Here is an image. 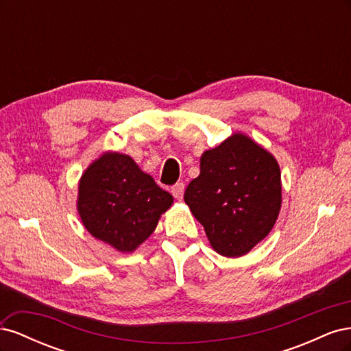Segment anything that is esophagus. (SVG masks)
I'll return each instance as SVG.
<instances>
[{
  "label": "esophagus",
  "instance_id": "34e87169",
  "mask_svg": "<svg viewBox=\"0 0 351 351\" xmlns=\"http://www.w3.org/2000/svg\"><path fill=\"white\" fill-rule=\"evenodd\" d=\"M171 193L176 199L182 200L183 199V195H184V184L183 183H177L171 187Z\"/></svg>",
  "mask_w": 351,
  "mask_h": 351
}]
</instances>
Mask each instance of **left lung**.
<instances>
[{
    "mask_svg": "<svg viewBox=\"0 0 351 351\" xmlns=\"http://www.w3.org/2000/svg\"><path fill=\"white\" fill-rule=\"evenodd\" d=\"M184 202L204 226L210 246L239 258L269 234L281 208V173L275 158L236 133L200 158V174Z\"/></svg>",
    "mask_w": 351,
    "mask_h": 351,
    "instance_id": "8db88e82",
    "label": "left lung"
}]
</instances>
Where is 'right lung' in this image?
Instances as JSON below:
<instances>
[{"mask_svg":"<svg viewBox=\"0 0 351 351\" xmlns=\"http://www.w3.org/2000/svg\"><path fill=\"white\" fill-rule=\"evenodd\" d=\"M173 196L130 156L104 154L82 176L77 209L93 237L120 252H133L149 237Z\"/></svg>","mask_w":351,"mask_h":351,"instance_id":"add662e5","label":"right lung"}]
</instances>
